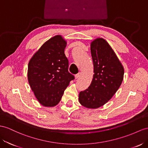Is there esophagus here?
Masks as SVG:
<instances>
[{"instance_id":"obj_1","label":"esophagus","mask_w":148,"mask_h":148,"mask_svg":"<svg viewBox=\"0 0 148 148\" xmlns=\"http://www.w3.org/2000/svg\"><path fill=\"white\" fill-rule=\"evenodd\" d=\"M81 75H82L81 73H79L78 74H77L76 75H75V79H79V77H80L81 76Z\"/></svg>"}]
</instances>
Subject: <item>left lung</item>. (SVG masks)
Returning <instances> with one entry per match:
<instances>
[{"instance_id": "1", "label": "left lung", "mask_w": 148, "mask_h": 148, "mask_svg": "<svg viewBox=\"0 0 148 148\" xmlns=\"http://www.w3.org/2000/svg\"><path fill=\"white\" fill-rule=\"evenodd\" d=\"M93 61V79L89 88L79 94L83 106L96 109L110 100L121 84L124 67L107 41L97 38L90 44Z\"/></svg>"}]
</instances>
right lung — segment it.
<instances>
[{
	"label": "right lung",
	"instance_id": "1",
	"mask_svg": "<svg viewBox=\"0 0 148 148\" xmlns=\"http://www.w3.org/2000/svg\"><path fill=\"white\" fill-rule=\"evenodd\" d=\"M66 41L61 36L51 38L30 60L27 77L31 89L45 107L58 104L74 76L69 73V61L64 54Z\"/></svg>",
	"mask_w": 148,
	"mask_h": 148
}]
</instances>
